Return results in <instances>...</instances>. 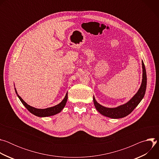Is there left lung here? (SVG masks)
Segmentation results:
<instances>
[{"label":"left lung","instance_id":"8db88e82","mask_svg":"<svg viewBox=\"0 0 159 159\" xmlns=\"http://www.w3.org/2000/svg\"><path fill=\"white\" fill-rule=\"evenodd\" d=\"M142 69H143V75H142V82L141 86L138 90V92L135 94V95L126 104L119 106L116 107L109 108L104 106H102L99 104L95 99L94 96H93L94 104L96 107V109L99 111L101 115L106 117H109L113 119H118L124 118L128 116L129 114L134 110V109L137 107L139 104L141 102L143 98L146 88H147V74L145 66L143 61H142Z\"/></svg>","mask_w":159,"mask_h":159}]
</instances>
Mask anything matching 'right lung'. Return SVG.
Here are the masks:
<instances>
[{
    "mask_svg": "<svg viewBox=\"0 0 159 159\" xmlns=\"http://www.w3.org/2000/svg\"><path fill=\"white\" fill-rule=\"evenodd\" d=\"M15 91H16V93L17 95V97L19 98V99H20V101H21L22 104H23L26 107V108L31 113H32V114H33L34 115L37 116L38 117H47V116H53L55 115L58 114V113H59L64 108V107L66 104L67 99H68V93H66L64 99L58 104H57L55 106L51 107L46 108V109H37V108H35L34 107H32V106L28 105L25 101H23V99H22L17 94V90H16V89H15Z\"/></svg>",
    "mask_w": 159,
    "mask_h": 159,
    "instance_id": "right-lung-1",
    "label": "right lung"
}]
</instances>
